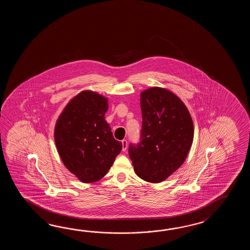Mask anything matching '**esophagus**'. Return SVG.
Listing matches in <instances>:
<instances>
[{
  "label": "esophagus",
  "mask_w": 250,
  "mask_h": 250,
  "mask_svg": "<svg viewBox=\"0 0 250 250\" xmlns=\"http://www.w3.org/2000/svg\"><path fill=\"white\" fill-rule=\"evenodd\" d=\"M122 144H123V151H126L127 147V140H126V139H123V141H122Z\"/></svg>",
  "instance_id": "34e87169"
}]
</instances>
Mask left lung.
Segmentation results:
<instances>
[{
  "label": "left lung",
  "instance_id": "obj_1",
  "mask_svg": "<svg viewBox=\"0 0 250 250\" xmlns=\"http://www.w3.org/2000/svg\"><path fill=\"white\" fill-rule=\"evenodd\" d=\"M140 106V141L129 144L128 154L139 178L158 183L186 159L193 142V122L184 103L165 88L142 92Z\"/></svg>",
  "mask_w": 250,
  "mask_h": 250
}]
</instances>
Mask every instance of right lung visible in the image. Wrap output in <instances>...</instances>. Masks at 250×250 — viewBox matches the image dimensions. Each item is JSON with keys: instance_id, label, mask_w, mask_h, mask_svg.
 Returning a JSON list of instances; mask_svg holds the SVG:
<instances>
[{"instance_id": "1", "label": "right lung", "mask_w": 250, "mask_h": 250, "mask_svg": "<svg viewBox=\"0 0 250 250\" xmlns=\"http://www.w3.org/2000/svg\"><path fill=\"white\" fill-rule=\"evenodd\" d=\"M107 99L81 92L60 115L54 130L59 154L66 168L84 183L99 181L123 149L104 120Z\"/></svg>"}]
</instances>
